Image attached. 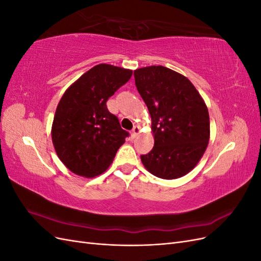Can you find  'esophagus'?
<instances>
[{
	"instance_id": "1",
	"label": "esophagus",
	"mask_w": 261,
	"mask_h": 261,
	"mask_svg": "<svg viewBox=\"0 0 261 261\" xmlns=\"http://www.w3.org/2000/svg\"><path fill=\"white\" fill-rule=\"evenodd\" d=\"M139 133H140V128L138 127V126H135V127L133 128V130H132V134H130L132 138H133V139H134V138H136V137L139 135Z\"/></svg>"
}]
</instances>
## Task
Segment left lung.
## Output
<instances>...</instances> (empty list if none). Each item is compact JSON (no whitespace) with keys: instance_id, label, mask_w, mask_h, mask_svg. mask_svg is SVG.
<instances>
[{"instance_id":"8db88e82","label":"left lung","mask_w":261,"mask_h":261,"mask_svg":"<svg viewBox=\"0 0 261 261\" xmlns=\"http://www.w3.org/2000/svg\"><path fill=\"white\" fill-rule=\"evenodd\" d=\"M137 90L151 116L154 146L140 156L148 172L175 179L191 172L210 139L208 108L187 77L164 66L134 70Z\"/></svg>"}]
</instances>
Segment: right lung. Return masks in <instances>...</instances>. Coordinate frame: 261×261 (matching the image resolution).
Wrapping results in <instances>:
<instances>
[{"mask_svg":"<svg viewBox=\"0 0 261 261\" xmlns=\"http://www.w3.org/2000/svg\"><path fill=\"white\" fill-rule=\"evenodd\" d=\"M132 75V69L98 64L62 96L55 110L51 136L59 159L70 172L94 177L113 162L128 133L109 112L107 101Z\"/></svg>","mask_w":261,"mask_h":261,"instance_id":"right-lung-1","label":"right lung"}]
</instances>
